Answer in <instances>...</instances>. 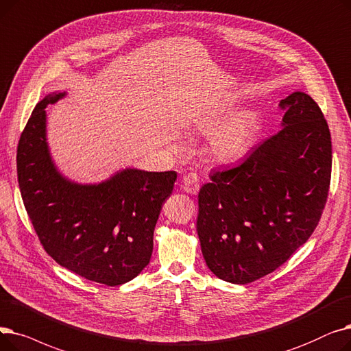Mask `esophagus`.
<instances>
[{
    "label": "esophagus",
    "instance_id": "esophagus-1",
    "mask_svg": "<svg viewBox=\"0 0 351 351\" xmlns=\"http://www.w3.org/2000/svg\"><path fill=\"white\" fill-rule=\"evenodd\" d=\"M182 190L194 195L199 190V178L195 173H190L182 177Z\"/></svg>",
    "mask_w": 351,
    "mask_h": 351
}]
</instances>
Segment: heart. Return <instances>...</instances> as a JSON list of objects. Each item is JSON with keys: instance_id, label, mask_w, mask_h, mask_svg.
Listing matches in <instances>:
<instances>
[{"instance_id": "1", "label": "heart", "mask_w": 351, "mask_h": 351, "mask_svg": "<svg viewBox=\"0 0 351 351\" xmlns=\"http://www.w3.org/2000/svg\"><path fill=\"white\" fill-rule=\"evenodd\" d=\"M230 112L231 108L223 106L204 115L197 124L204 134L212 132L208 140L210 153L221 162H232L245 157L254 147L258 132V117L254 111H240L223 122Z\"/></svg>"}]
</instances>
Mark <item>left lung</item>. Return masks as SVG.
Wrapping results in <instances>:
<instances>
[{"label":"left lung","mask_w":351,"mask_h":351,"mask_svg":"<svg viewBox=\"0 0 351 351\" xmlns=\"http://www.w3.org/2000/svg\"><path fill=\"white\" fill-rule=\"evenodd\" d=\"M281 130L199 189L197 234L208 269L247 285L285 264L313 234L331 177V137L314 99L295 91L278 104Z\"/></svg>","instance_id":"left-lung-1"}]
</instances>
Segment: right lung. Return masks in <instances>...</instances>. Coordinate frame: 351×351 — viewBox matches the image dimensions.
I'll use <instances>...</instances> for the list:
<instances>
[{"instance_id":"add662e5","label":"right lung","mask_w":351,"mask_h":351,"mask_svg":"<svg viewBox=\"0 0 351 351\" xmlns=\"http://www.w3.org/2000/svg\"><path fill=\"white\" fill-rule=\"evenodd\" d=\"M65 94L45 95L23 131L16 149L21 197L44 250L60 265L120 286L149 263L154 228L177 173L124 169L95 184L62 176L47 143L45 107Z\"/></svg>"}]
</instances>
